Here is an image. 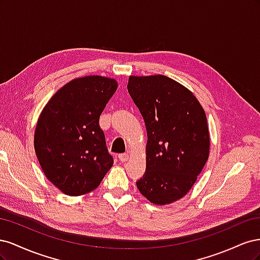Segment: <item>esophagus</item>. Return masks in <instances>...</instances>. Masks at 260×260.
Returning <instances> with one entry per match:
<instances>
[{"label": "esophagus", "mask_w": 260, "mask_h": 260, "mask_svg": "<svg viewBox=\"0 0 260 260\" xmlns=\"http://www.w3.org/2000/svg\"><path fill=\"white\" fill-rule=\"evenodd\" d=\"M128 159H129V154L128 153H123V154L119 155V160L120 161L124 162V161H127Z\"/></svg>", "instance_id": "esophagus-1"}]
</instances>
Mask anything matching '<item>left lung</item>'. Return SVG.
<instances>
[{
  "mask_svg": "<svg viewBox=\"0 0 260 260\" xmlns=\"http://www.w3.org/2000/svg\"><path fill=\"white\" fill-rule=\"evenodd\" d=\"M128 92L147 132L146 170L140 193L155 205L187 194L208 159L206 114L194 94L164 75L130 76Z\"/></svg>",
  "mask_w": 260,
  "mask_h": 260,
  "instance_id": "obj_1",
  "label": "left lung"
}]
</instances>
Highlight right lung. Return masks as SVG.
Wrapping results in <instances>:
<instances>
[{
	"label": "right lung",
	"instance_id": "add662e5",
	"mask_svg": "<svg viewBox=\"0 0 260 260\" xmlns=\"http://www.w3.org/2000/svg\"><path fill=\"white\" fill-rule=\"evenodd\" d=\"M117 88L114 78H76L54 94L38 118V160L50 182L66 195L95 190L113 167L99 119Z\"/></svg>",
	"mask_w": 260,
	"mask_h": 260
}]
</instances>
